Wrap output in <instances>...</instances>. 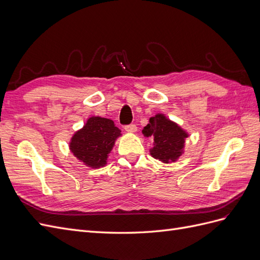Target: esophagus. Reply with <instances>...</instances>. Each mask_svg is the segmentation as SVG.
<instances>
[{"mask_svg": "<svg viewBox=\"0 0 260 260\" xmlns=\"http://www.w3.org/2000/svg\"><path fill=\"white\" fill-rule=\"evenodd\" d=\"M124 130L127 131V132H130V133H135V132H137L138 131V127L136 124H128V125H125L124 127Z\"/></svg>", "mask_w": 260, "mask_h": 260, "instance_id": "obj_1", "label": "esophagus"}]
</instances>
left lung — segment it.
Masks as SVG:
<instances>
[{
  "mask_svg": "<svg viewBox=\"0 0 260 260\" xmlns=\"http://www.w3.org/2000/svg\"><path fill=\"white\" fill-rule=\"evenodd\" d=\"M142 133L144 137L154 139V146L149 149V153L164 164L177 161L184 153L188 133L164 114H156L149 118V123L144 127Z\"/></svg>",
  "mask_w": 260,
  "mask_h": 260,
  "instance_id": "obj_1",
  "label": "left lung"
}]
</instances>
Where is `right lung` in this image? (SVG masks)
<instances>
[{"mask_svg":"<svg viewBox=\"0 0 260 260\" xmlns=\"http://www.w3.org/2000/svg\"><path fill=\"white\" fill-rule=\"evenodd\" d=\"M120 132L112 119L92 116L80 130L75 132L69 148L85 166L93 169L104 167L116 140L121 136Z\"/></svg>","mask_w":260,"mask_h":260,"instance_id":"1","label":"right lung"}]
</instances>
